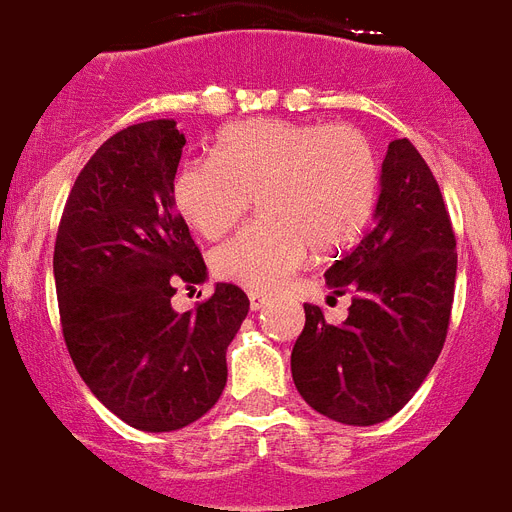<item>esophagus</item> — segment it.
Returning <instances> with one entry per match:
<instances>
[{
  "mask_svg": "<svg viewBox=\"0 0 512 512\" xmlns=\"http://www.w3.org/2000/svg\"><path fill=\"white\" fill-rule=\"evenodd\" d=\"M248 298H251L253 312H259V309H264L267 304H272V298H269L267 293H248Z\"/></svg>",
  "mask_w": 512,
  "mask_h": 512,
  "instance_id": "34e87169",
  "label": "esophagus"
}]
</instances>
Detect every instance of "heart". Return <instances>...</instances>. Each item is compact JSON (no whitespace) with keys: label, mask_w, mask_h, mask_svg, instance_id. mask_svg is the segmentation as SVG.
<instances>
[{"label":"heart","mask_w":512,"mask_h":512,"mask_svg":"<svg viewBox=\"0 0 512 512\" xmlns=\"http://www.w3.org/2000/svg\"><path fill=\"white\" fill-rule=\"evenodd\" d=\"M380 190L378 153L349 124L256 118L224 126L211 158L179 166L174 206L214 240L251 208L261 216L219 245L216 275L256 293L280 290L309 253L346 251L370 222Z\"/></svg>","instance_id":"obj_1"}]
</instances>
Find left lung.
Instances as JSON below:
<instances>
[{
    "label": "left lung",
    "mask_w": 512,
    "mask_h": 512,
    "mask_svg": "<svg viewBox=\"0 0 512 512\" xmlns=\"http://www.w3.org/2000/svg\"><path fill=\"white\" fill-rule=\"evenodd\" d=\"M439 182L410 140L388 145L375 224L325 272L349 317L325 322L304 304L290 372L309 407L346 425H375L410 402L447 341L457 251Z\"/></svg>",
    "instance_id": "left-lung-1"
}]
</instances>
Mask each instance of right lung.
Instances as JSON below:
<instances>
[{
	"instance_id": "obj_1",
	"label": "right lung",
	"mask_w": 512,
	"mask_h": 512,
	"mask_svg": "<svg viewBox=\"0 0 512 512\" xmlns=\"http://www.w3.org/2000/svg\"><path fill=\"white\" fill-rule=\"evenodd\" d=\"M182 147L174 118L102 142L65 200L52 259L73 365L113 415L150 433L185 428L219 402L227 346L251 306L232 282L192 312L171 306L179 285L206 280L171 195Z\"/></svg>"
}]
</instances>
